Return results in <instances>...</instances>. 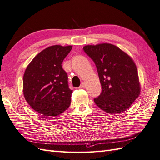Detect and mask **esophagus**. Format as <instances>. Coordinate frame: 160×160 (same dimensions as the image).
Masks as SVG:
<instances>
[{"label":"esophagus","mask_w":160,"mask_h":160,"mask_svg":"<svg viewBox=\"0 0 160 160\" xmlns=\"http://www.w3.org/2000/svg\"><path fill=\"white\" fill-rule=\"evenodd\" d=\"M84 87H85V83H84V82L81 84L80 86L79 87L80 89H83V88H84Z\"/></svg>","instance_id":"34e87169"}]
</instances>
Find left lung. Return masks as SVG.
I'll list each match as a JSON object with an SVG mask.
<instances>
[{
  "mask_svg": "<svg viewBox=\"0 0 160 160\" xmlns=\"http://www.w3.org/2000/svg\"><path fill=\"white\" fill-rule=\"evenodd\" d=\"M96 64L102 92L94 102L108 113H118L130 107L140 93L136 65L131 58L108 43L83 47Z\"/></svg>",
  "mask_w": 160,
  "mask_h": 160,
  "instance_id": "obj_1",
  "label": "left lung"
}]
</instances>
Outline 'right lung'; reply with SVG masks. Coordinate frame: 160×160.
Listing matches in <instances>:
<instances>
[{
	"mask_svg": "<svg viewBox=\"0 0 160 160\" xmlns=\"http://www.w3.org/2000/svg\"><path fill=\"white\" fill-rule=\"evenodd\" d=\"M72 46L53 45L36 56L23 76V94L33 110L46 116H56L71 104L73 91L62 63Z\"/></svg>",
	"mask_w": 160,
	"mask_h": 160,
	"instance_id": "obj_1",
	"label": "right lung"
}]
</instances>
